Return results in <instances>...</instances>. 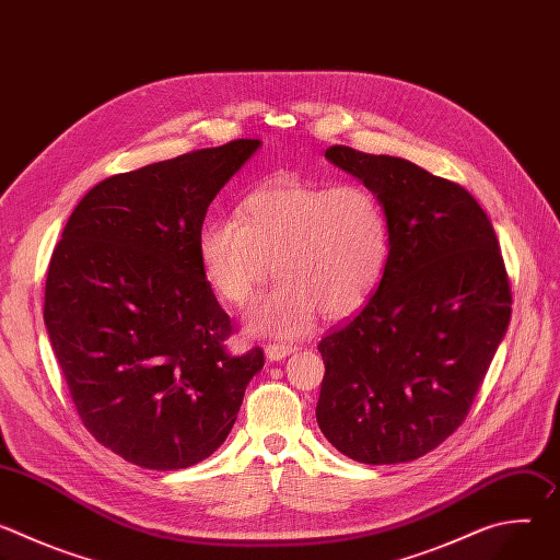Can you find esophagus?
<instances>
[{"label":"esophagus","instance_id":"esophagus-1","mask_svg":"<svg viewBox=\"0 0 560 560\" xmlns=\"http://www.w3.org/2000/svg\"><path fill=\"white\" fill-rule=\"evenodd\" d=\"M264 352H266L268 361H281V359L290 357L294 350H292V346H285V343H268L264 348Z\"/></svg>","mask_w":560,"mask_h":560}]
</instances>
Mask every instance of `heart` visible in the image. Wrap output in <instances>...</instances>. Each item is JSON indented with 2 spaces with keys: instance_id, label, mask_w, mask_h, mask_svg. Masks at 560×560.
Wrapping results in <instances>:
<instances>
[{
  "instance_id": "1",
  "label": "heart",
  "mask_w": 560,
  "mask_h": 560,
  "mask_svg": "<svg viewBox=\"0 0 560 560\" xmlns=\"http://www.w3.org/2000/svg\"><path fill=\"white\" fill-rule=\"evenodd\" d=\"M236 217L210 219L199 232V259L212 288L232 305L275 285L248 312L261 337H301L316 312L341 318L374 292L389 232L378 197L361 184L279 182L257 188Z\"/></svg>"
}]
</instances>
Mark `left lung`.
<instances>
[{
  "mask_svg": "<svg viewBox=\"0 0 560 560\" xmlns=\"http://www.w3.org/2000/svg\"><path fill=\"white\" fill-rule=\"evenodd\" d=\"M326 159L378 197L389 253L361 312L318 343L316 423L352 460L408 463L465 421L510 326V279L492 221L463 186L348 145Z\"/></svg>",
  "mask_w": 560,
  "mask_h": 560,
  "instance_id": "8db88e82",
  "label": "left lung"
}]
</instances>
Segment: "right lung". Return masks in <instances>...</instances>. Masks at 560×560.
<instances>
[{
    "label": "right lung",
    "instance_id": "add662e5",
    "mask_svg": "<svg viewBox=\"0 0 560 560\" xmlns=\"http://www.w3.org/2000/svg\"><path fill=\"white\" fill-rule=\"evenodd\" d=\"M261 145L236 139L97 184L52 250L44 324L86 430L145 469H184L230 434L264 350L232 357L201 259L210 201Z\"/></svg>",
    "mask_w": 560,
    "mask_h": 560
}]
</instances>
